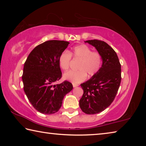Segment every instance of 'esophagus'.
<instances>
[{
	"label": "esophagus",
	"instance_id": "obj_1",
	"mask_svg": "<svg viewBox=\"0 0 146 146\" xmlns=\"http://www.w3.org/2000/svg\"><path fill=\"white\" fill-rule=\"evenodd\" d=\"M73 88H76V87H77V86H78V84H77L73 83Z\"/></svg>",
	"mask_w": 146,
	"mask_h": 146
}]
</instances>
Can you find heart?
I'll return each instance as SVG.
<instances>
[{
  "mask_svg": "<svg viewBox=\"0 0 146 146\" xmlns=\"http://www.w3.org/2000/svg\"><path fill=\"white\" fill-rule=\"evenodd\" d=\"M71 56L74 60H79L76 71H70L64 75V78L70 82L78 84L85 80L89 76L95 75L102 66V56L97 51H93L85 44L74 47L71 53L64 51L58 58V64L64 71H68L70 67Z\"/></svg>",
  "mask_w": 146,
  "mask_h": 146,
  "instance_id": "1",
  "label": "heart"
}]
</instances>
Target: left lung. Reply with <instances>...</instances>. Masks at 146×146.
<instances>
[{
    "instance_id": "1",
    "label": "left lung",
    "mask_w": 146,
    "mask_h": 146,
    "mask_svg": "<svg viewBox=\"0 0 146 146\" xmlns=\"http://www.w3.org/2000/svg\"><path fill=\"white\" fill-rule=\"evenodd\" d=\"M85 42L95 47L102 59L100 71L80 84L84 91L79 101L80 109L93 115L106 110L114 100L121 82V64L114 49L105 42L94 39Z\"/></svg>"
}]
</instances>
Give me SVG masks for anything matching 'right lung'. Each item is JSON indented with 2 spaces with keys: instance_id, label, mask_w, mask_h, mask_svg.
<instances>
[{
  "instance_id": "obj_1",
  "label": "right lung",
  "mask_w": 146,
  "mask_h": 146,
  "mask_svg": "<svg viewBox=\"0 0 146 146\" xmlns=\"http://www.w3.org/2000/svg\"><path fill=\"white\" fill-rule=\"evenodd\" d=\"M69 44L64 40L46 41L36 46L24 63L22 76L24 92L34 108L43 114L57 112L64 96L73 89L67 80L54 84L62 77L59 56Z\"/></svg>"
}]
</instances>
